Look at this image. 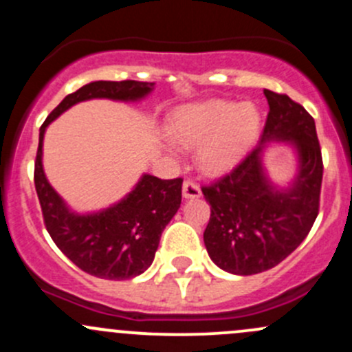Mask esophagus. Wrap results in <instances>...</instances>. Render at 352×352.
Masks as SVG:
<instances>
[{"label": "esophagus", "instance_id": "1", "mask_svg": "<svg viewBox=\"0 0 352 352\" xmlns=\"http://www.w3.org/2000/svg\"><path fill=\"white\" fill-rule=\"evenodd\" d=\"M182 194L186 199H197L201 197V187L194 180H186L182 186Z\"/></svg>", "mask_w": 352, "mask_h": 352}]
</instances>
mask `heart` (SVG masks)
Instances as JSON below:
<instances>
[{
    "instance_id": "obj_1",
    "label": "heart",
    "mask_w": 352,
    "mask_h": 352,
    "mask_svg": "<svg viewBox=\"0 0 352 352\" xmlns=\"http://www.w3.org/2000/svg\"><path fill=\"white\" fill-rule=\"evenodd\" d=\"M261 126V112L250 102L192 104L180 107L172 117L173 138L186 146H199V166L208 173L235 166L255 144Z\"/></svg>"
}]
</instances>
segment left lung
<instances>
[{
    "mask_svg": "<svg viewBox=\"0 0 352 352\" xmlns=\"http://www.w3.org/2000/svg\"><path fill=\"white\" fill-rule=\"evenodd\" d=\"M269 104L261 143L235 168L202 187L211 206L204 245L223 271L252 276L283 262L305 239L320 208L322 163L315 120L285 94L264 90ZM269 140L297 148L298 173L287 190L265 175L261 151Z\"/></svg>",
    "mask_w": 352,
    "mask_h": 352,
    "instance_id": "1",
    "label": "left lung"
}]
</instances>
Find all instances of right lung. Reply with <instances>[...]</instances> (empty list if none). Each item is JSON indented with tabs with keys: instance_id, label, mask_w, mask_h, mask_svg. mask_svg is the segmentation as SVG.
<instances>
[{
	"instance_id": "right-lung-1",
	"label": "right lung",
	"mask_w": 352,
	"mask_h": 352,
	"mask_svg": "<svg viewBox=\"0 0 352 352\" xmlns=\"http://www.w3.org/2000/svg\"><path fill=\"white\" fill-rule=\"evenodd\" d=\"M148 81H94L65 97L38 133L34 182L44 225L59 250L74 265L100 279L122 281L146 271L155 258L160 236L182 201V179L162 180L144 173L122 201L100 212L76 214L47 182L42 168L45 127L78 102L90 98L140 100L153 90Z\"/></svg>"
}]
</instances>
